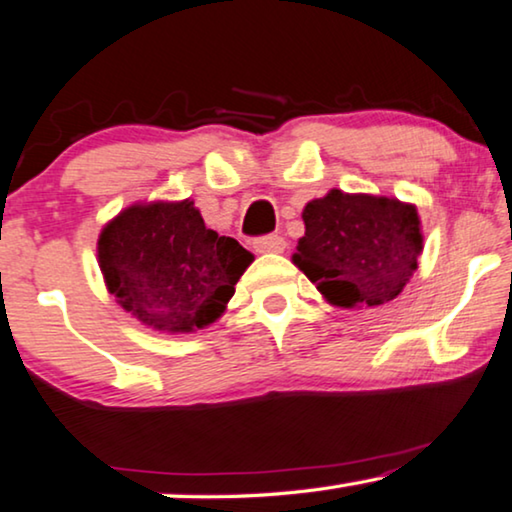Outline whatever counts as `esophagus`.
Wrapping results in <instances>:
<instances>
[{"label": "esophagus", "mask_w": 512, "mask_h": 512, "mask_svg": "<svg viewBox=\"0 0 512 512\" xmlns=\"http://www.w3.org/2000/svg\"><path fill=\"white\" fill-rule=\"evenodd\" d=\"M254 249L258 254H281L286 249V240L277 233L261 235V238L254 240Z\"/></svg>", "instance_id": "34e87169"}]
</instances>
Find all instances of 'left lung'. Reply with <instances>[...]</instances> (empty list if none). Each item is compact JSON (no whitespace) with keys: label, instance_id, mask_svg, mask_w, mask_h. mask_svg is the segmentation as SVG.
Instances as JSON below:
<instances>
[{"label":"left lung","instance_id":"obj_1","mask_svg":"<svg viewBox=\"0 0 512 512\" xmlns=\"http://www.w3.org/2000/svg\"><path fill=\"white\" fill-rule=\"evenodd\" d=\"M293 263L337 307L395 300L418 268L420 219L395 198L332 189L307 203Z\"/></svg>","mask_w":512,"mask_h":512}]
</instances>
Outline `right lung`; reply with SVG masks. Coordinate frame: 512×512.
Returning a JSON list of instances; mask_svg holds the SVG:
<instances>
[{"instance_id":"right-lung-1","label":"right lung","mask_w":512,"mask_h":512,"mask_svg":"<svg viewBox=\"0 0 512 512\" xmlns=\"http://www.w3.org/2000/svg\"><path fill=\"white\" fill-rule=\"evenodd\" d=\"M254 256L205 226L191 201L133 205L101 231L108 291L145 325L194 332L217 321Z\"/></svg>"}]
</instances>
